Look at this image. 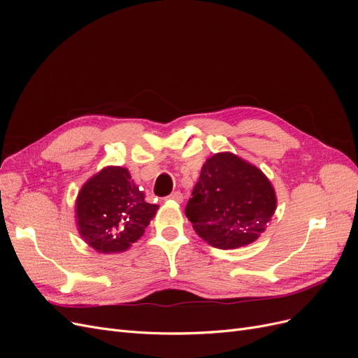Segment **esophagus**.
<instances>
[{"mask_svg":"<svg viewBox=\"0 0 358 358\" xmlns=\"http://www.w3.org/2000/svg\"><path fill=\"white\" fill-rule=\"evenodd\" d=\"M167 199H169V200H173V201H178V203H182V201H183V196H182V194H180L179 191L171 192Z\"/></svg>","mask_w":358,"mask_h":358,"instance_id":"obj_1","label":"esophagus"}]
</instances>
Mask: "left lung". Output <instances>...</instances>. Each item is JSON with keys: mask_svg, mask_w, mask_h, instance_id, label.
<instances>
[{"mask_svg": "<svg viewBox=\"0 0 358 358\" xmlns=\"http://www.w3.org/2000/svg\"><path fill=\"white\" fill-rule=\"evenodd\" d=\"M276 210V194L264 173L231 152L206 159L185 208L203 241L218 249L255 242Z\"/></svg>", "mask_w": 358, "mask_h": 358, "instance_id": "obj_1", "label": "left lung"}]
</instances>
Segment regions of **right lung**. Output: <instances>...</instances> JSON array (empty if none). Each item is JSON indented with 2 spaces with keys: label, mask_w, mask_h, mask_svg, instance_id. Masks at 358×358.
Here are the masks:
<instances>
[{
  "label": "right lung",
  "mask_w": 358,
  "mask_h": 358,
  "mask_svg": "<svg viewBox=\"0 0 358 358\" xmlns=\"http://www.w3.org/2000/svg\"><path fill=\"white\" fill-rule=\"evenodd\" d=\"M157 204L145 201L128 169L109 166L86 180L76 199L82 239L101 254L124 252L143 236Z\"/></svg>",
  "instance_id": "1"
}]
</instances>
